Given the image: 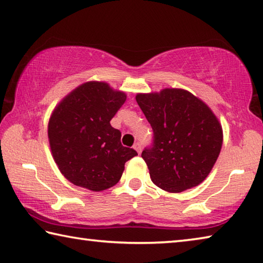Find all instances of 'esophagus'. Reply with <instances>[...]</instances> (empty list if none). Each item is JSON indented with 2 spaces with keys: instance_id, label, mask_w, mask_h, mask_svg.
Here are the masks:
<instances>
[{
  "instance_id": "1",
  "label": "esophagus",
  "mask_w": 263,
  "mask_h": 263,
  "mask_svg": "<svg viewBox=\"0 0 263 263\" xmlns=\"http://www.w3.org/2000/svg\"><path fill=\"white\" fill-rule=\"evenodd\" d=\"M133 148H135L138 153H141V144L140 142H136L135 145H133Z\"/></svg>"
}]
</instances>
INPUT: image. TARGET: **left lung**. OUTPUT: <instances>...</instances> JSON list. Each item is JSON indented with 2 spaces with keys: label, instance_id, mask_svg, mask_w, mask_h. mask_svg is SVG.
<instances>
[{
  "label": "left lung",
  "instance_id": "obj_1",
  "mask_svg": "<svg viewBox=\"0 0 263 263\" xmlns=\"http://www.w3.org/2000/svg\"><path fill=\"white\" fill-rule=\"evenodd\" d=\"M137 103L153 130L141 153L153 183L181 193L205 180L222 145V128L211 109L184 89L138 94Z\"/></svg>",
  "mask_w": 263,
  "mask_h": 263
}]
</instances>
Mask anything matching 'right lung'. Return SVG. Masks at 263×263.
<instances>
[{
    "mask_svg": "<svg viewBox=\"0 0 263 263\" xmlns=\"http://www.w3.org/2000/svg\"><path fill=\"white\" fill-rule=\"evenodd\" d=\"M126 101L125 92L90 81L75 88L52 112L48 140L61 174L92 191L121 180L126 161L138 155L122 145V133L110 121Z\"/></svg>",
    "mask_w": 263,
    "mask_h": 263,
    "instance_id": "add662e5",
    "label": "right lung"
}]
</instances>
